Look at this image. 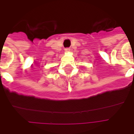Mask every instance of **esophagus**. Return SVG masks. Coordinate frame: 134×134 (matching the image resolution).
<instances>
[{
    "instance_id": "34e87169",
    "label": "esophagus",
    "mask_w": 134,
    "mask_h": 134,
    "mask_svg": "<svg viewBox=\"0 0 134 134\" xmlns=\"http://www.w3.org/2000/svg\"><path fill=\"white\" fill-rule=\"evenodd\" d=\"M70 48H66V49H64V51H65L66 52H70Z\"/></svg>"
}]
</instances>
